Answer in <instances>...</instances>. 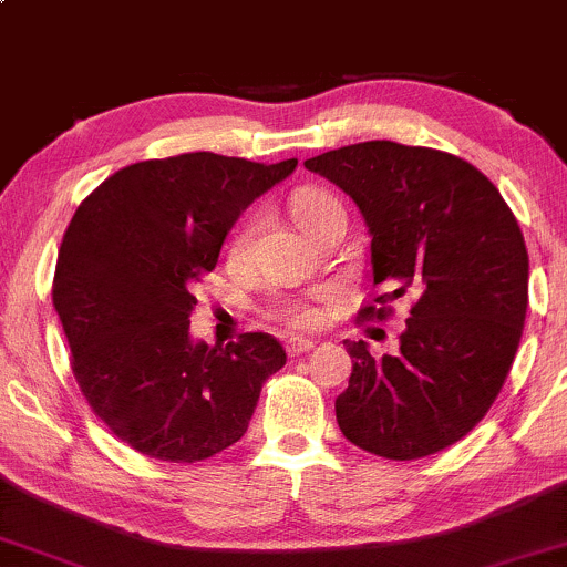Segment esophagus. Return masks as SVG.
Segmentation results:
<instances>
[{
  "label": "esophagus",
  "instance_id": "34e87169",
  "mask_svg": "<svg viewBox=\"0 0 567 567\" xmlns=\"http://www.w3.org/2000/svg\"><path fill=\"white\" fill-rule=\"evenodd\" d=\"M317 347V341H311V338H288L285 341V349H288V357H301L306 351H311Z\"/></svg>",
  "mask_w": 567,
  "mask_h": 567
}]
</instances>
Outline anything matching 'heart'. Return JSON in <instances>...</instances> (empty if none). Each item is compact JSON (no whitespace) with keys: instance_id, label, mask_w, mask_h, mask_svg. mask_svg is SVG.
Returning <instances> with one entry per match:
<instances>
[{"instance_id":"1","label":"heart","mask_w":567,"mask_h":567,"mask_svg":"<svg viewBox=\"0 0 567 567\" xmlns=\"http://www.w3.org/2000/svg\"><path fill=\"white\" fill-rule=\"evenodd\" d=\"M290 210H292V218L298 220V226H301V229L309 234L317 224H320L322 218H328L330 213L341 210V205H338V199L333 197V194L322 192V188H301V192L292 194ZM256 226H258V220L252 218V220H247L243 229L234 234V243H231V256L234 258H243L245 252L250 250ZM271 317H275L277 322L288 324V328H311V324L317 322V311L311 309L309 303H301V301H279V303H275V309H271Z\"/></svg>"}]
</instances>
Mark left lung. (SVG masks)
<instances>
[{"label":"left lung","mask_w":567,"mask_h":567,"mask_svg":"<svg viewBox=\"0 0 567 567\" xmlns=\"http://www.w3.org/2000/svg\"><path fill=\"white\" fill-rule=\"evenodd\" d=\"M354 199L370 234L373 282L389 303L415 298L400 349L351 357L336 419L343 437L394 461L453 445L493 405L523 336L528 250L517 218L477 167L453 154L365 141L303 162ZM362 317H383L365 306Z\"/></svg>","instance_id":"1"}]
</instances>
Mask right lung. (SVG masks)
<instances>
[{
	"instance_id": "right-lung-1",
	"label": "right lung",
	"mask_w": 567,
	"mask_h": 567,
	"mask_svg": "<svg viewBox=\"0 0 567 567\" xmlns=\"http://www.w3.org/2000/svg\"><path fill=\"white\" fill-rule=\"evenodd\" d=\"M213 152L122 167L76 207L58 250L53 303L84 400L133 451L194 464L247 432L282 343L188 333L192 285L218 264L247 207L296 171Z\"/></svg>"
}]
</instances>
